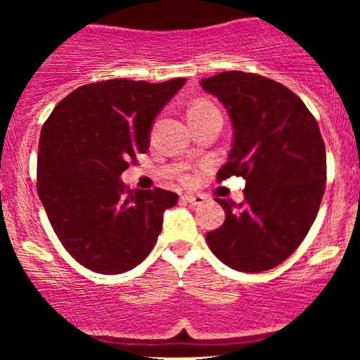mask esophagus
I'll return each mask as SVG.
<instances>
[{"label":"esophagus","instance_id":"esophagus-1","mask_svg":"<svg viewBox=\"0 0 360 360\" xmlns=\"http://www.w3.org/2000/svg\"><path fill=\"white\" fill-rule=\"evenodd\" d=\"M183 200L186 201V203H189L193 206H200L205 203V198L200 196V194H184Z\"/></svg>","mask_w":360,"mask_h":360}]
</instances>
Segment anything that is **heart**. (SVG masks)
<instances>
[{
	"instance_id": "obj_1",
	"label": "heart",
	"mask_w": 360,
	"mask_h": 360,
	"mask_svg": "<svg viewBox=\"0 0 360 360\" xmlns=\"http://www.w3.org/2000/svg\"><path fill=\"white\" fill-rule=\"evenodd\" d=\"M210 106H213V105H210V103H206V101H198L196 105H193L191 106V110H201V108H210Z\"/></svg>"
}]
</instances>
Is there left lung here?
<instances>
[{"mask_svg": "<svg viewBox=\"0 0 360 360\" xmlns=\"http://www.w3.org/2000/svg\"><path fill=\"white\" fill-rule=\"evenodd\" d=\"M201 88L220 100L233 127L229 162L217 179H245L242 203L214 198L226 217L206 242L235 271H269L298 249L320 210L326 181L320 127L300 96L259 74L220 72L201 79Z\"/></svg>", "mask_w": 360, "mask_h": 360, "instance_id": "1", "label": "left lung"}]
</instances>
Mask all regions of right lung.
Here are the masks:
<instances>
[{"label": "right lung", "instance_id": "1", "mask_svg": "<svg viewBox=\"0 0 360 360\" xmlns=\"http://www.w3.org/2000/svg\"><path fill=\"white\" fill-rule=\"evenodd\" d=\"M110 79L72 91L44 123L37 191L64 249L86 269L122 274L154 249L177 194L127 189L120 176L150 146L152 123L184 86Z\"/></svg>", "mask_w": 360, "mask_h": 360}]
</instances>
